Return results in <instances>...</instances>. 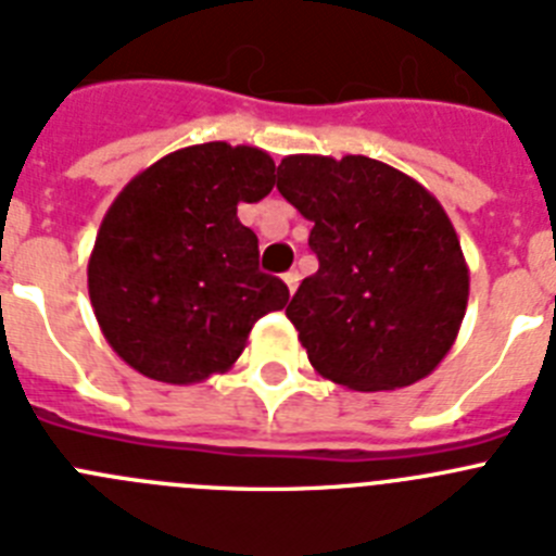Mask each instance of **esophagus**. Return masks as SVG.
Returning <instances> with one entry per match:
<instances>
[{"label":"esophagus","instance_id":"1","mask_svg":"<svg viewBox=\"0 0 556 556\" xmlns=\"http://www.w3.org/2000/svg\"><path fill=\"white\" fill-rule=\"evenodd\" d=\"M283 283L289 287V292H294V289H298V283H301V275L294 273V269H289V273H283Z\"/></svg>","mask_w":556,"mask_h":556}]
</instances>
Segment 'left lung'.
Segmentation results:
<instances>
[{"instance_id": "1", "label": "left lung", "mask_w": 556, "mask_h": 556, "mask_svg": "<svg viewBox=\"0 0 556 556\" xmlns=\"http://www.w3.org/2000/svg\"><path fill=\"white\" fill-rule=\"evenodd\" d=\"M278 191L312 223L320 262L287 306L314 370L358 392L429 376L468 306V267L443 205L365 155H289Z\"/></svg>"}]
</instances>
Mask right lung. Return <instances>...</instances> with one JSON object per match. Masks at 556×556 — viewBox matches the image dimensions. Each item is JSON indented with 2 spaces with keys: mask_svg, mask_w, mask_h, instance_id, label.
I'll return each mask as SVG.
<instances>
[{
  "mask_svg": "<svg viewBox=\"0 0 556 556\" xmlns=\"http://www.w3.org/2000/svg\"><path fill=\"white\" fill-rule=\"evenodd\" d=\"M255 147H186L113 200L88 262V294L111 348L141 376L194 384L244 351L250 328L287 306L258 269V239L236 217L275 184Z\"/></svg>",
  "mask_w": 556,
  "mask_h": 556,
  "instance_id": "add662e5",
  "label": "right lung"
}]
</instances>
